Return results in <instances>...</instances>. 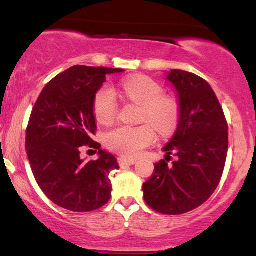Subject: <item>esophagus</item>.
<instances>
[{"instance_id":"1","label":"esophagus","mask_w":256,"mask_h":256,"mask_svg":"<svg viewBox=\"0 0 256 256\" xmlns=\"http://www.w3.org/2000/svg\"><path fill=\"white\" fill-rule=\"evenodd\" d=\"M118 162L120 166H125V165H134V164H136V160L134 158H124V156H120L118 158Z\"/></svg>"}]
</instances>
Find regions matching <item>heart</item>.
Here are the masks:
<instances>
[{"label": "heart", "instance_id": "heart-1", "mask_svg": "<svg viewBox=\"0 0 256 256\" xmlns=\"http://www.w3.org/2000/svg\"><path fill=\"white\" fill-rule=\"evenodd\" d=\"M120 92L130 101L142 104V122H152L162 134L174 130L179 118L177 101L171 96L161 95L162 89L152 78L144 76L126 78L120 83ZM118 110V100L114 91L108 86L101 88L94 98L96 120L104 125L110 124L116 120ZM152 126H118L104 134V143L110 150L125 156H138L156 140V131Z\"/></svg>", "mask_w": 256, "mask_h": 256}]
</instances>
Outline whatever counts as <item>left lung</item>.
Instances as JSON below:
<instances>
[{
	"mask_svg": "<svg viewBox=\"0 0 256 256\" xmlns=\"http://www.w3.org/2000/svg\"><path fill=\"white\" fill-rule=\"evenodd\" d=\"M166 79L178 94L179 118L174 136L143 184L144 201L158 213L178 216L195 210L212 196L224 172L228 128L210 85L194 73L171 70ZM171 154L178 156L168 165Z\"/></svg>",
	"mask_w": 256,
	"mask_h": 256,
	"instance_id": "8db88e82",
	"label": "left lung"
}]
</instances>
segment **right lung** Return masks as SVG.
<instances>
[{
    "label": "right lung",
    "mask_w": 256,
    "mask_h": 256,
    "mask_svg": "<svg viewBox=\"0 0 256 256\" xmlns=\"http://www.w3.org/2000/svg\"><path fill=\"white\" fill-rule=\"evenodd\" d=\"M122 68L73 66L44 86L26 128V152L37 184L55 204L72 212H91L110 201V173L116 158L101 149L96 132L94 98L106 77ZM99 150L84 162L80 146Z\"/></svg>",
    "instance_id": "right-lung-1"
}]
</instances>
